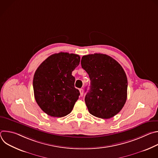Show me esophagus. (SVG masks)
<instances>
[{
  "label": "esophagus",
  "mask_w": 158,
  "mask_h": 158,
  "mask_svg": "<svg viewBox=\"0 0 158 158\" xmlns=\"http://www.w3.org/2000/svg\"><path fill=\"white\" fill-rule=\"evenodd\" d=\"M79 92H80V96H82L83 94H84V90L82 89H79Z\"/></svg>",
  "instance_id": "34e87169"
}]
</instances>
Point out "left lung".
Segmentation results:
<instances>
[{"instance_id": "1", "label": "left lung", "mask_w": 158, "mask_h": 158, "mask_svg": "<svg viewBox=\"0 0 158 158\" xmlns=\"http://www.w3.org/2000/svg\"><path fill=\"white\" fill-rule=\"evenodd\" d=\"M81 65L91 80L85 97L89 113L102 119L114 117L127 99V79L122 66L103 54L84 56Z\"/></svg>"}]
</instances>
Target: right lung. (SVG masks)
Here are the masks:
<instances>
[{
  "instance_id": "right-lung-1",
  "label": "right lung",
  "mask_w": 158,
  "mask_h": 158,
  "mask_svg": "<svg viewBox=\"0 0 158 158\" xmlns=\"http://www.w3.org/2000/svg\"><path fill=\"white\" fill-rule=\"evenodd\" d=\"M80 62V56L59 52L48 57L38 67L33 79L35 99L48 115L61 118L72 111L80 95L74 87L72 72Z\"/></svg>"
}]
</instances>
